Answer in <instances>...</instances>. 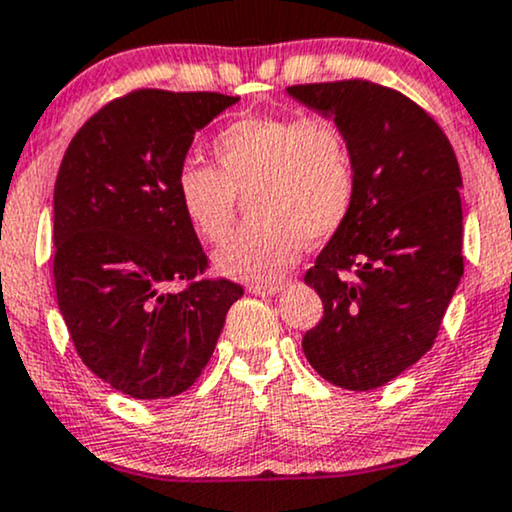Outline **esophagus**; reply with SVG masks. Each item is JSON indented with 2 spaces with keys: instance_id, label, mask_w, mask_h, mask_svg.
I'll return each mask as SVG.
<instances>
[{
  "instance_id": "34e87169",
  "label": "esophagus",
  "mask_w": 512,
  "mask_h": 512,
  "mask_svg": "<svg viewBox=\"0 0 512 512\" xmlns=\"http://www.w3.org/2000/svg\"><path fill=\"white\" fill-rule=\"evenodd\" d=\"M281 288H283L281 281H276V283H250L248 291L252 295H276L281 291Z\"/></svg>"
}]
</instances>
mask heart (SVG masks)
<instances>
[{"label": "heart", "instance_id": "b5f03b06", "mask_svg": "<svg viewBox=\"0 0 512 512\" xmlns=\"http://www.w3.org/2000/svg\"><path fill=\"white\" fill-rule=\"evenodd\" d=\"M217 166L188 159L176 171V195L193 229L219 243L240 197L250 224L214 255L224 274L257 283L281 279L303 250L346 224L357 195L350 135L331 114L240 116L212 143Z\"/></svg>", "mask_w": 512, "mask_h": 512}]
</instances>
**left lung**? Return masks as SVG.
I'll return each instance as SVG.
<instances>
[{
	"instance_id": "obj_1",
	"label": "left lung",
	"mask_w": 512,
	"mask_h": 512,
	"mask_svg": "<svg viewBox=\"0 0 512 512\" xmlns=\"http://www.w3.org/2000/svg\"><path fill=\"white\" fill-rule=\"evenodd\" d=\"M288 92L346 126L357 166L353 212L305 274L324 305L305 357L334 386L379 389L434 346L463 276L458 159L439 123L386 85Z\"/></svg>"
}]
</instances>
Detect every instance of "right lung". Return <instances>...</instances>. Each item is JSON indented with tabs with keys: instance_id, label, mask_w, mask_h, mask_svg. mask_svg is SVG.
Here are the masks:
<instances>
[{
	"instance_id": "right-lung-1",
	"label": "right lung",
	"mask_w": 512,
	"mask_h": 512,
	"mask_svg": "<svg viewBox=\"0 0 512 512\" xmlns=\"http://www.w3.org/2000/svg\"><path fill=\"white\" fill-rule=\"evenodd\" d=\"M238 97L140 88L80 126L54 183V286L85 367L138 400L195 384L243 286L205 276L176 171ZM183 282L176 294L166 282Z\"/></svg>"
}]
</instances>
